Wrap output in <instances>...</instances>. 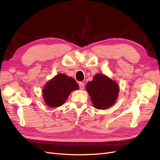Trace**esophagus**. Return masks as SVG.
<instances>
[{
    "instance_id": "esophagus-1",
    "label": "esophagus",
    "mask_w": 160,
    "mask_h": 160,
    "mask_svg": "<svg viewBox=\"0 0 160 160\" xmlns=\"http://www.w3.org/2000/svg\"><path fill=\"white\" fill-rule=\"evenodd\" d=\"M79 88L81 89H83L84 88V83H83V82H79Z\"/></svg>"
}]
</instances>
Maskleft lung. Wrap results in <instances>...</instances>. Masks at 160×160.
I'll return each instance as SVG.
<instances>
[{
	"label": "left lung",
	"mask_w": 160,
	"mask_h": 160,
	"mask_svg": "<svg viewBox=\"0 0 160 160\" xmlns=\"http://www.w3.org/2000/svg\"><path fill=\"white\" fill-rule=\"evenodd\" d=\"M92 103L96 109H105L112 106L118 99L119 86L102 74L95 75L86 85Z\"/></svg>",
	"instance_id": "1"
}]
</instances>
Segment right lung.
Here are the masks:
<instances>
[{"label":"right lung","mask_w":160,"mask_h":160,"mask_svg":"<svg viewBox=\"0 0 160 160\" xmlns=\"http://www.w3.org/2000/svg\"><path fill=\"white\" fill-rule=\"evenodd\" d=\"M78 89L79 85L73 78L59 74L47 82L42 90V95L48 106L57 108L65 102L71 92Z\"/></svg>","instance_id":"add662e5"}]
</instances>
